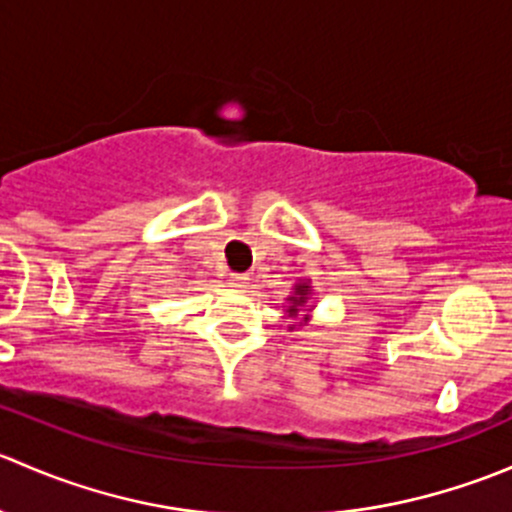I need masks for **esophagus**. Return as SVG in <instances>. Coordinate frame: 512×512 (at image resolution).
Instances as JSON below:
<instances>
[{"label":"esophagus","mask_w":512,"mask_h":512,"mask_svg":"<svg viewBox=\"0 0 512 512\" xmlns=\"http://www.w3.org/2000/svg\"><path fill=\"white\" fill-rule=\"evenodd\" d=\"M230 285L237 287V289H242V287L250 285V277H247V275H232L230 277Z\"/></svg>","instance_id":"esophagus-1"}]
</instances>
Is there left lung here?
Masks as SVG:
<instances>
[{
	"label": "left lung",
	"mask_w": 512,
	"mask_h": 512,
	"mask_svg": "<svg viewBox=\"0 0 512 512\" xmlns=\"http://www.w3.org/2000/svg\"><path fill=\"white\" fill-rule=\"evenodd\" d=\"M312 299H314L312 280H297V282H294L292 294L287 297V309H285V317L292 319V324H287L289 332H292V329H297V327H304V324H309V319H312V309H314V304H309ZM299 308H307L310 314L305 315L302 320H297Z\"/></svg>",
	"instance_id": "8db88e82"
}]
</instances>
